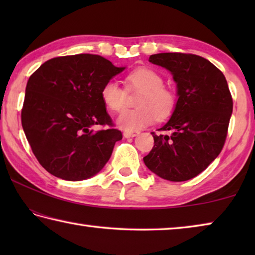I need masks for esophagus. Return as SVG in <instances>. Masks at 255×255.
Wrapping results in <instances>:
<instances>
[{"label": "esophagus", "mask_w": 255, "mask_h": 255, "mask_svg": "<svg viewBox=\"0 0 255 255\" xmlns=\"http://www.w3.org/2000/svg\"><path fill=\"white\" fill-rule=\"evenodd\" d=\"M123 135H124L125 138H132V137L136 136V133L135 132H130V131H124Z\"/></svg>", "instance_id": "34e87169"}]
</instances>
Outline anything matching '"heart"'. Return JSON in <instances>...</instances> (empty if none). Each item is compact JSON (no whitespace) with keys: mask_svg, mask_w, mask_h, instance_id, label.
<instances>
[{"mask_svg":"<svg viewBox=\"0 0 255 255\" xmlns=\"http://www.w3.org/2000/svg\"><path fill=\"white\" fill-rule=\"evenodd\" d=\"M163 77L150 68H138L126 77L128 91H140L135 109L120 112L116 119L118 127L127 131H135L153 124L156 117L165 119L173 112L175 97L164 88ZM101 99L111 111H120L126 101V91L117 82L108 81L101 89Z\"/></svg>","mask_w":255,"mask_h":255,"instance_id":"b5f03b06","label":"heart"}]
</instances>
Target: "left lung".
Masks as SVG:
<instances>
[{
  "label": "left lung",
  "instance_id": "obj_1",
  "mask_svg": "<svg viewBox=\"0 0 255 255\" xmlns=\"http://www.w3.org/2000/svg\"><path fill=\"white\" fill-rule=\"evenodd\" d=\"M149 62L169 71L178 101L171 118L158 129L144 163L164 180L181 182L195 178L218 156L225 144L233 100L223 73L200 56L161 53Z\"/></svg>",
  "mask_w": 255,
  "mask_h": 255
}]
</instances>
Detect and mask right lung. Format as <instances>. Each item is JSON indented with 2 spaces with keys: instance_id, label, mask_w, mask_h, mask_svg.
<instances>
[{
  "instance_id": "obj_1",
  "label": "right lung",
  "mask_w": 255,
  "mask_h": 255,
  "mask_svg": "<svg viewBox=\"0 0 255 255\" xmlns=\"http://www.w3.org/2000/svg\"><path fill=\"white\" fill-rule=\"evenodd\" d=\"M125 68L79 54L47 60L29 77L21 122L34 156L50 174L86 180L109 161L123 135L112 128L101 89ZM94 124L110 128L94 132Z\"/></svg>"
}]
</instances>
